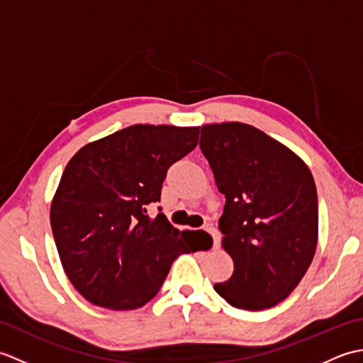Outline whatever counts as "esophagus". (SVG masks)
I'll use <instances>...</instances> for the list:
<instances>
[{
    "label": "esophagus",
    "instance_id": "obj_1",
    "mask_svg": "<svg viewBox=\"0 0 363 363\" xmlns=\"http://www.w3.org/2000/svg\"><path fill=\"white\" fill-rule=\"evenodd\" d=\"M204 230L212 237V246H213V248H218V246H220V234H218V230L215 229L212 225H206Z\"/></svg>",
    "mask_w": 363,
    "mask_h": 363
}]
</instances>
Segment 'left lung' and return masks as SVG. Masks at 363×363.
Returning a JSON list of instances; mask_svg holds the SVG:
<instances>
[{
	"label": "left lung",
	"mask_w": 363,
	"mask_h": 363,
	"mask_svg": "<svg viewBox=\"0 0 363 363\" xmlns=\"http://www.w3.org/2000/svg\"><path fill=\"white\" fill-rule=\"evenodd\" d=\"M199 148L226 198L218 221L234 260L213 289L233 307L269 309L287 298L312 264L318 198L311 169L287 146L245 123L201 128Z\"/></svg>",
	"instance_id": "obj_1"
}]
</instances>
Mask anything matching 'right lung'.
Here are the masks:
<instances>
[{"instance_id": "add662e5", "label": "right lung", "mask_w": 363, "mask_h": 363, "mask_svg": "<svg viewBox=\"0 0 363 363\" xmlns=\"http://www.w3.org/2000/svg\"><path fill=\"white\" fill-rule=\"evenodd\" d=\"M198 135L199 128L134 125L86 145L67 164L51 229L68 279L91 304L142 307L173 262L198 250L194 234L146 212L160 201L168 168L196 148Z\"/></svg>"}]
</instances>
